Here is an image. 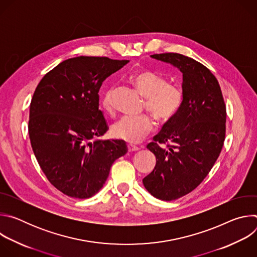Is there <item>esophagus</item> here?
<instances>
[{"instance_id":"obj_1","label":"esophagus","mask_w":257,"mask_h":257,"mask_svg":"<svg viewBox=\"0 0 257 257\" xmlns=\"http://www.w3.org/2000/svg\"><path fill=\"white\" fill-rule=\"evenodd\" d=\"M127 148H128V151H129L130 153H132V152H137V151L139 150V148H137L136 145H133V144H131V143H129V144L127 145Z\"/></svg>"}]
</instances>
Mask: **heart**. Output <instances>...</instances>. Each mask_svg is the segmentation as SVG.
Here are the masks:
<instances>
[{
    "label": "heart",
    "mask_w": 257,
    "mask_h": 257,
    "mask_svg": "<svg viewBox=\"0 0 257 257\" xmlns=\"http://www.w3.org/2000/svg\"><path fill=\"white\" fill-rule=\"evenodd\" d=\"M131 82L145 97V108L160 123L171 121L183 103L182 89L153 70H140L131 76ZM114 87H108L102 94L100 105L104 112H114ZM154 128L150 115L124 116L112 125V134L122 140L136 143L143 139Z\"/></svg>",
    "instance_id": "obj_1"
}]
</instances>
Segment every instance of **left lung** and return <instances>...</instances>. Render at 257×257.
<instances>
[{
	"label": "left lung",
	"mask_w": 257,
	"mask_h": 257,
	"mask_svg": "<svg viewBox=\"0 0 257 257\" xmlns=\"http://www.w3.org/2000/svg\"><path fill=\"white\" fill-rule=\"evenodd\" d=\"M183 73V103L148 148L157 159L143 185L171 201L194 190L210 172L226 136V104L214 75L201 63L177 53L152 55Z\"/></svg>",
	"instance_id": "1"
}]
</instances>
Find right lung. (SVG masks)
I'll return each mask as SVG.
<instances>
[{"mask_svg":"<svg viewBox=\"0 0 257 257\" xmlns=\"http://www.w3.org/2000/svg\"><path fill=\"white\" fill-rule=\"evenodd\" d=\"M128 60L80 56L63 61L33 93L28 121L31 148L51 184L73 198H89L103 186L123 140H98L108 129L98 108L102 82Z\"/></svg>","mask_w":257,"mask_h":257,"instance_id":"add662e5","label":"right lung"}]
</instances>
